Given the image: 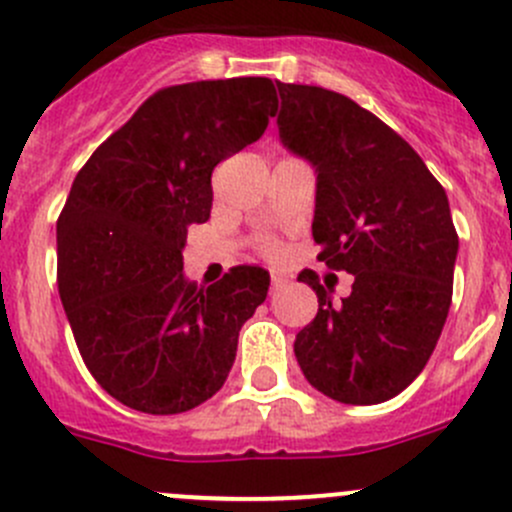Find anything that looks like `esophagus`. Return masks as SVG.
Returning <instances> with one entry per match:
<instances>
[{
    "mask_svg": "<svg viewBox=\"0 0 512 512\" xmlns=\"http://www.w3.org/2000/svg\"><path fill=\"white\" fill-rule=\"evenodd\" d=\"M280 287H285V277L272 275L270 277V289H272V292H277V289H280Z\"/></svg>",
    "mask_w": 512,
    "mask_h": 512,
    "instance_id": "34e87169",
    "label": "esophagus"
}]
</instances>
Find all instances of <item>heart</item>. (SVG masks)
Here are the masks:
<instances>
[{"mask_svg": "<svg viewBox=\"0 0 512 512\" xmlns=\"http://www.w3.org/2000/svg\"><path fill=\"white\" fill-rule=\"evenodd\" d=\"M260 250L265 252V255H275V252H277V245H275V242L270 240V237H265V240L260 242Z\"/></svg>", "mask_w": 512, "mask_h": 512, "instance_id": "obj_1", "label": "heart"}]
</instances>
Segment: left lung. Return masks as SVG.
Masks as SVG:
<instances>
[{"label":"left lung","instance_id":"8db88e82","mask_svg":"<svg viewBox=\"0 0 512 512\" xmlns=\"http://www.w3.org/2000/svg\"><path fill=\"white\" fill-rule=\"evenodd\" d=\"M282 143L317 170L312 235L329 270L354 275L294 342L309 384L342 404L394 399L436 349L453 297L458 235L443 185L381 118L322 86L277 81Z\"/></svg>","mask_w":512,"mask_h":512}]
</instances>
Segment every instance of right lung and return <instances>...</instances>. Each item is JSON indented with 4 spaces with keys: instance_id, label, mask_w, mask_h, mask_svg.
<instances>
[{
    "instance_id": "obj_1",
    "label": "right lung",
    "mask_w": 512,
    "mask_h": 512,
    "mask_svg": "<svg viewBox=\"0 0 512 512\" xmlns=\"http://www.w3.org/2000/svg\"><path fill=\"white\" fill-rule=\"evenodd\" d=\"M277 103L262 76L168 86L74 178L56 223L59 297L86 369L128 409L183 414L223 389L270 275L240 265L198 287L183 247L210 218L215 165L255 143Z\"/></svg>"
}]
</instances>
